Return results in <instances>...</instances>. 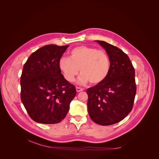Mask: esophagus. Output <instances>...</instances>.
I'll list each match as a JSON object with an SVG mask.
<instances>
[{"label": "esophagus", "mask_w": 159, "mask_h": 159, "mask_svg": "<svg viewBox=\"0 0 159 159\" xmlns=\"http://www.w3.org/2000/svg\"><path fill=\"white\" fill-rule=\"evenodd\" d=\"M83 90H84V89H83V88H79V87H77V88H76V91H77V92H80V91H83Z\"/></svg>", "instance_id": "esophagus-1"}]
</instances>
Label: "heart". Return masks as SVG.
<instances>
[{"label":"heart","instance_id":"b5f03b06","mask_svg":"<svg viewBox=\"0 0 159 159\" xmlns=\"http://www.w3.org/2000/svg\"><path fill=\"white\" fill-rule=\"evenodd\" d=\"M58 67L64 78L68 82H74L79 74V83L85 84L89 81L99 85L107 79L110 71V59L103 50L87 46H77L70 52L69 58L61 57Z\"/></svg>","mask_w":159,"mask_h":159}]
</instances>
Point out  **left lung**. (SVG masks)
I'll return each mask as SVG.
<instances>
[{
	"label": "left lung",
	"instance_id": "obj_1",
	"mask_svg": "<svg viewBox=\"0 0 159 159\" xmlns=\"http://www.w3.org/2000/svg\"><path fill=\"white\" fill-rule=\"evenodd\" d=\"M110 59V71L103 83L88 88L90 118L101 125L121 121L132 110L136 94L134 70L128 56L117 47L96 40Z\"/></svg>",
	"mask_w": 159,
	"mask_h": 159
}]
</instances>
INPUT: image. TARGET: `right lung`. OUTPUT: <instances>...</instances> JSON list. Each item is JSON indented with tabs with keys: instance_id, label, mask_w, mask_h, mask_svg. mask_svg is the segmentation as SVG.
Segmentation results:
<instances>
[{
	"instance_id": "1",
	"label": "right lung",
	"mask_w": 159,
	"mask_h": 159,
	"mask_svg": "<svg viewBox=\"0 0 159 159\" xmlns=\"http://www.w3.org/2000/svg\"><path fill=\"white\" fill-rule=\"evenodd\" d=\"M69 46L46 45L30 56L20 78L22 102L34 121L58 123L68 113L75 87L61 74L58 62Z\"/></svg>"
}]
</instances>
